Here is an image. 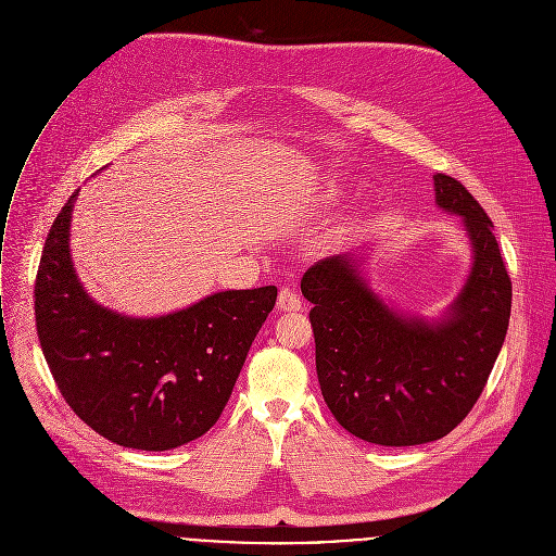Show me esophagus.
<instances>
[{
  "label": "esophagus",
  "mask_w": 556,
  "mask_h": 556,
  "mask_svg": "<svg viewBox=\"0 0 556 556\" xmlns=\"http://www.w3.org/2000/svg\"><path fill=\"white\" fill-rule=\"evenodd\" d=\"M278 308L280 311H300L302 308V300L298 298L295 291L282 287L278 293Z\"/></svg>",
  "instance_id": "obj_1"
}]
</instances>
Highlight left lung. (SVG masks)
Here are the masks:
<instances>
[{
    "label": "left lung",
    "instance_id": "8db88e82",
    "mask_svg": "<svg viewBox=\"0 0 556 556\" xmlns=\"http://www.w3.org/2000/svg\"><path fill=\"white\" fill-rule=\"evenodd\" d=\"M433 194L442 212L460 216L471 248L469 274L438 315L381 295L362 252L328 256L300 282L313 304L321 396L344 429L372 445L447 435L480 399L508 330L513 287L491 218L450 175H433Z\"/></svg>",
    "mask_w": 556,
    "mask_h": 556
}]
</instances>
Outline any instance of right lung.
<instances>
[{"instance_id": "obj_1", "label": "right lung", "mask_w": 556, "mask_h": 556, "mask_svg": "<svg viewBox=\"0 0 556 556\" xmlns=\"http://www.w3.org/2000/svg\"><path fill=\"white\" fill-rule=\"evenodd\" d=\"M78 190L54 218L35 285L50 372L67 405L106 440L142 452L181 447L224 412L278 289L216 291L151 317L102 306L72 261Z\"/></svg>"}]
</instances>
